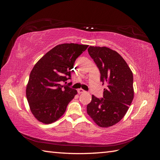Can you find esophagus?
I'll return each mask as SVG.
<instances>
[{"label":"esophagus","instance_id":"obj_1","mask_svg":"<svg viewBox=\"0 0 160 160\" xmlns=\"http://www.w3.org/2000/svg\"><path fill=\"white\" fill-rule=\"evenodd\" d=\"M77 92H78V93H79V94H80V93H85V91H84L83 89H79L78 90H77Z\"/></svg>","mask_w":160,"mask_h":160}]
</instances>
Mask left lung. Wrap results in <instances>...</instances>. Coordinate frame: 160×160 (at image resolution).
I'll return each instance as SVG.
<instances>
[{
  "label": "left lung",
  "instance_id": "8db88e82",
  "mask_svg": "<svg viewBox=\"0 0 160 160\" xmlns=\"http://www.w3.org/2000/svg\"><path fill=\"white\" fill-rule=\"evenodd\" d=\"M88 52L107 88L104 89L103 98L92 95L87 112L99 127L109 128L122 119L132 102L133 72L123 57L108 47L90 46Z\"/></svg>",
  "mask_w": 160,
  "mask_h": 160
}]
</instances>
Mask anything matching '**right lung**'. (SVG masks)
<instances>
[{"mask_svg":"<svg viewBox=\"0 0 160 160\" xmlns=\"http://www.w3.org/2000/svg\"><path fill=\"white\" fill-rule=\"evenodd\" d=\"M88 45L64 43L57 45L41 57L32 69L26 88L31 111L45 124L56 122L65 112L77 91L69 88L67 81L76 59Z\"/></svg>","mask_w":160,"mask_h":160,"instance_id":"obj_1","label":"right lung"}]
</instances>
